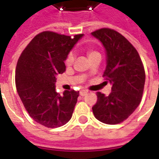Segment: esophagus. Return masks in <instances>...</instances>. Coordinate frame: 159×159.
<instances>
[{
    "mask_svg": "<svg viewBox=\"0 0 159 159\" xmlns=\"http://www.w3.org/2000/svg\"><path fill=\"white\" fill-rule=\"evenodd\" d=\"M87 93H88V91H87V90H81V91L80 92V94L81 96H85Z\"/></svg>",
    "mask_w": 159,
    "mask_h": 159,
    "instance_id": "esophagus-1",
    "label": "esophagus"
}]
</instances>
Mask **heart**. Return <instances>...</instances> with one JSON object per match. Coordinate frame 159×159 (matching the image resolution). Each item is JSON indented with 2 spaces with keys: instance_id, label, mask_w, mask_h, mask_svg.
Wrapping results in <instances>:
<instances>
[{
  "instance_id": "obj_1",
  "label": "heart",
  "mask_w": 159,
  "mask_h": 159,
  "mask_svg": "<svg viewBox=\"0 0 159 159\" xmlns=\"http://www.w3.org/2000/svg\"><path fill=\"white\" fill-rule=\"evenodd\" d=\"M88 54V57H92L93 55H96V54H100L99 52L94 51V50H89L87 52ZM74 58H75V55L73 54V52H70L68 55H67L66 58V65H72L73 61H74Z\"/></svg>"
}]
</instances>
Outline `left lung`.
<instances>
[{
  "instance_id": "1",
  "label": "left lung",
  "mask_w": 159,
  "mask_h": 159,
  "mask_svg": "<svg viewBox=\"0 0 159 159\" xmlns=\"http://www.w3.org/2000/svg\"><path fill=\"white\" fill-rule=\"evenodd\" d=\"M106 50L107 66L103 77L111 84L108 96L97 92V102L92 107L97 120L117 124L126 120L140 104L145 72L135 47L122 34L108 28L92 32Z\"/></svg>"
}]
</instances>
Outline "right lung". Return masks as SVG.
I'll list each match as a JSON object with an SVG mask.
<instances>
[{"label":"right lung","mask_w":159,"mask_h":159,"mask_svg":"<svg viewBox=\"0 0 159 159\" xmlns=\"http://www.w3.org/2000/svg\"><path fill=\"white\" fill-rule=\"evenodd\" d=\"M83 34L52 31L37 34L23 50L16 68V86L25 109L34 121L47 128L63 126L72 118L79 91L55 90L56 76L66 71L65 60Z\"/></svg>","instance_id":"1"}]
</instances>
